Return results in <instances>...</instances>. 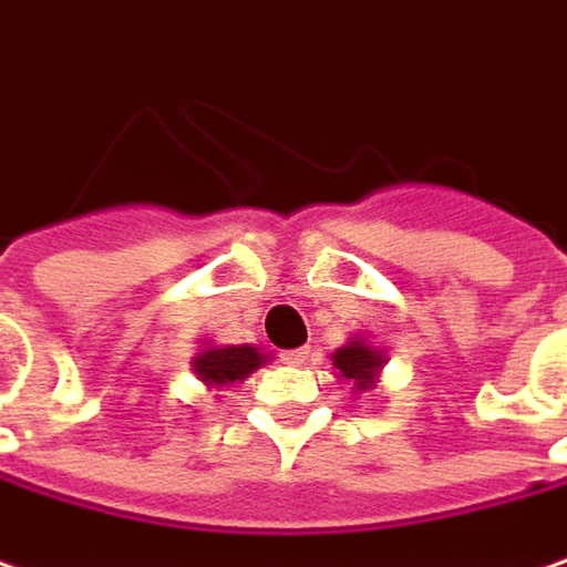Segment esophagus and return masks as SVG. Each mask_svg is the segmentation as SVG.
Wrapping results in <instances>:
<instances>
[{"label":"esophagus","instance_id":"esophagus-1","mask_svg":"<svg viewBox=\"0 0 567 567\" xmlns=\"http://www.w3.org/2000/svg\"><path fill=\"white\" fill-rule=\"evenodd\" d=\"M287 364H306V359H309V349H290V352H284L280 355Z\"/></svg>","mask_w":567,"mask_h":567}]
</instances>
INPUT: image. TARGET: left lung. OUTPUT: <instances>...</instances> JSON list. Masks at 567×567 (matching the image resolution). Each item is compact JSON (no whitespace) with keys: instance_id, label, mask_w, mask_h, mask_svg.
Wrapping results in <instances>:
<instances>
[{"instance_id":"left-lung-1","label":"left lung","mask_w":567,"mask_h":567,"mask_svg":"<svg viewBox=\"0 0 567 567\" xmlns=\"http://www.w3.org/2000/svg\"><path fill=\"white\" fill-rule=\"evenodd\" d=\"M383 355L374 352L371 346L364 343H346L343 349L333 352V368L340 371V378H349V381L359 383V390H368L374 386V374L381 371Z\"/></svg>"}]
</instances>
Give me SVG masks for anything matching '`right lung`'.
<instances>
[{"instance_id": "obj_1", "label": "right lung", "mask_w": 567, "mask_h": 567, "mask_svg": "<svg viewBox=\"0 0 567 567\" xmlns=\"http://www.w3.org/2000/svg\"><path fill=\"white\" fill-rule=\"evenodd\" d=\"M265 362V355L256 346H224V349H205L193 359L196 374L212 386L243 381L246 374H252L258 364Z\"/></svg>"}]
</instances>
